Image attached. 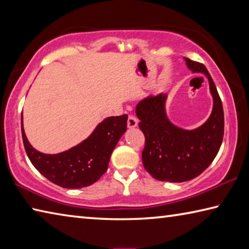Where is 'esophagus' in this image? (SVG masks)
Returning a JSON list of instances; mask_svg holds the SVG:
<instances>
[{"mask_svg": "<svg viewBox=\"0 0 249 249\" xmlns=\"http://www.w3.org/2000/svg\"><path fill=\"white\" fill-rule=\"evenodd\" d=\"M138 124V121L136 117H135L134 115H129L128 116V121H127V126L128 128H135Z\"/></svg>", "mask_w": 249, "mask_h": 249, "instance_id": "esophagus-1", "label": "esophagus"}]
</instances>
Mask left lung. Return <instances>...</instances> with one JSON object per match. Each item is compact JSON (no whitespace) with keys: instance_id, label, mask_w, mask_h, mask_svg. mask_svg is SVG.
<instances>
[{"instance_id":"obj_1","label":"left lung","mask_w":249,"mask_h":249,"mask_svg":"<svg viewBox=\"0 0 249 249\" xmlns=\"http://www.w3.org/2000/svg\"><path fill=\"white\" fill-rule=\"evenodd\" d=\"M184 60L192 72L204 73L208 78L213 108L204 124L189 130L168 119L167 94L149 95L137 104L138 126L145 135L142 163L159 181L184 182L201 175L216 157L224 135V112L213 79L204 65L188 58Z\"/></svg>"}]
</instances>
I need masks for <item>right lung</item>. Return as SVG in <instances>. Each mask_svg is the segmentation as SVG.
I'll use <instances>...</instances> for the list:
<instances>
[{
    "mask_svg": "<svg viewBox=\"0 0 249 249\" xmlns=\"http://www.w3.org/2000/svg\"><path fill=\"white\" fill-rule=\"evenodd\" d=\"M127 115L107 117L87 140L62 153L48 155L29 144L23 127L25 150L33 166L54 184L67 189H80L96 182L107 169L117 142L126 132Z\"/></svg>",
    "mask_w": 249,
    "mask_h": 249,
    "instance_id": "right-lung-1",
    "label": "right lung"
}]
</instances>
